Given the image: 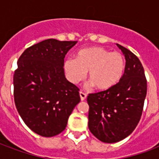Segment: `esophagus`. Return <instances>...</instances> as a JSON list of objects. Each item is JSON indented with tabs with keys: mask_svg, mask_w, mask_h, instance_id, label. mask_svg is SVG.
Masks as SVG:
<instances>
[{
	"mask_svg": "<svg viewBox=\"0 0 159 159\" xmlns=\"http://www.w3.org/2000/svg\"><path fill=\"white\" fill-rule=\"evenodd\" d=\"M79 95H80V97H81V100H82V101H84V100L87 98V94H86V93H84V92H80Z\"/></svg>",
	"mask_w": 159,
	"mask_h": 159,
	"instance_id": "obj_1",
	"label": "esophagus"
}]
</instances>
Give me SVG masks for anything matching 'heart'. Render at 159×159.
I'll return each instance as SVG.
<instances>
[{
	"instance_id": "1",
	"label": "heart",
	"mask_w": 159,
	"mask_h": 159,
	"mask_svg": "<svg viewBox=\"0 0 159 159\" xmlns=\"http://www.w3.org/2000/svg\"><path fill=\"white\" fill-rule=\"evenodd\" d=\"M64 71L73 84L84 79L88 71V78L97 90L106 91L115 87L122 78L125 61L122 53L111 52L102 47L83 48L76 58H67Z\"/></svg>"
}]
</instances>
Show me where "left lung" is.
<instances>
[{
	"label": "left lung",
	"instance_id": "1",
	"mask_svg": "<svg viewBox=\"0 0 159 159\" xmlns=\"http://www.w3.org/2000/svg\"><path fill=\"white\" fill-rule=\"evenodd\" d=\"M125 57V69L117 84L104 92L89 94L88 128L104 143H116L129 136L140 120L147 94V81L139 59L116 43Z\"/></svg>",
	"mask_w": 159,
	"mask_h": 159
}]
</instances>
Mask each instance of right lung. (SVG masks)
Here are the masks:
<instances>
[{"mask_svg": "<svg viewBox=\"0 0 159 159\" xmlns=\"http://www.w3.org/2000/svg\"><path fill=\"white\" fill-rule=\"evenodd\" d=\"M77 41L48 39L25 50L14 74L18 113L37 134L53 137L64 130L80 102L79 89L65 77V55Z\"/></svg>", "mask_w": 159, "mask_h": 159, "instance_id": "add662e5", "label": "right lung"}]
</instances>
